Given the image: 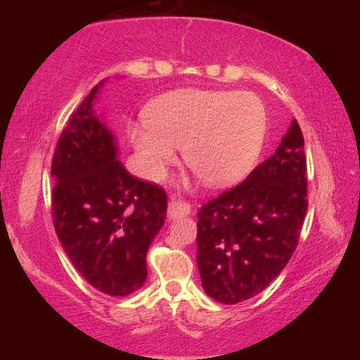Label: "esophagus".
Wrapping results in <instances>:
<instances>
[{
	"label": "esophagus",
	"mask_w": 360,
	"mask_h": 360,
	"mask_svg": "<svg viewBox=\"0 0 360 360\" xmlns=\"http://www.w3.org/2000/svg\"><path fill=\"white\" fill-rule=\"evenodd\" d=\"M191 205L184 200H179L176 197H172L168 202V217L169 219H176V217H184L187 214H191Z\"/></svg>",
	"instance_id": "obj_1"
}]
</instances>
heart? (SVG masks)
Listing matches in <instances>:
<instances>
[{"label":"heart","instance_id":"1","mask_svg":"<svg viewBox=\"0 0 360 360\" xmlns=\"http://www.w3.org/2000/svg\"><path fill=\"white\" fill-rule=\"evenodd\" d=\"M129 136L152 181L165 178L182 148L186 165L212 187L235 184L251 172L266 136V109L252 92L176 90L144 109Z\"/></svg>","mask_w":360,"mask_h":360}]
</instances>
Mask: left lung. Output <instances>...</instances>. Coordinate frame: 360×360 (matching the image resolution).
Listing matches in <instances>:
<instances>
[{"mask_svg":"<svg viewBox=\"0 0 360 360\" xmlns=\"http://www.w3.org/2000/svg\"><path fill=\"white\" fill-rule=\"evenodd\" d=\"M294 119L275 154L197 212V264L206 294L235 304L288 265L308 210L307 155Z\"/></svg>","mask_w":360,"mask_h":360,"instance_id":"8db88e82","label":"left lung"}]
</instances>
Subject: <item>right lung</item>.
<instances>
[{
  "label": "right lung",
  "mask_w": 360,
  "mask_h": 360,
  "mask_svg": "<svg viewBox=\"0 0 360 360\" xmlns=\"http://www.w3.org/2000/svg\"><path fill=\"white\" fill-rule=\"evenodd\" d=\"M103 82L70 115L53 152L52 221L71 264L112 297L148 278L146 254L167 217V192L131 176L117 160L112 133L94 112Z\"/></svg>",
  "instance_id": "right-lung-1"
}]
</instances>
